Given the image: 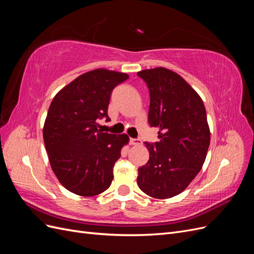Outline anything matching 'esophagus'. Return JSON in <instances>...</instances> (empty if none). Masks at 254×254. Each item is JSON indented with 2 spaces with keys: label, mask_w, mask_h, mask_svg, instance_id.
Listing matches in <instances>:
<instances>
[{
  "label": "esophagus",
  "mask_w": 254,
  "mask_h": 254,
  "mask_svg": "<svg viewBox=\"0 0 254 254\" xmlns=\"http://www.w3.org/2000/svg\"><path fill=\"white\" fill-rule=\"evenodd\" d=\"M130 144L131 145H141L142 144V141L140 139H130Z\"/></svg>",
  "instance_id": "obj_1"
}]
</instances>
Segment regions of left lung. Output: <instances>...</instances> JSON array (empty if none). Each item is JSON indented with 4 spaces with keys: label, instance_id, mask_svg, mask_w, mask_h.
I'll return each instance as SVG.
<instances>
[{
    "label": "left lung",
    "instance_id": "8db88e82",
    "mask_svg": "<svg viewBox=\"0 0 254 254\" xmlns=\"http://www.w3.org/2000/svg\"><path fill=\"white\" fill-rule=\"evenodd\" d=\"M149 90L148 123L159 142H145L149 160L136 182L145 194L165 199L180 194L200 172L210 145L202 99L180 75L165 67L137 72Z\"/></svg>",
    "mask_w": 254,
    "mask_h": 254
}]
</instances>
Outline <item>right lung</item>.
<instances>
[{
	"label": "right lung",
	"mask_w": 254,
	"mask_h": 254,
	"mask_svg": "<svg viewBox=\"0 0 254 254\" xmlns=\"http://www.w3.org/2000/svg\"><path fill=\"white\" fill-rule=\"evenodd\" d=\"M128 78L126 73L96 68L53 98L43 127L45 149L59 182L76 195H98L113 180V166L129 137L101 131L97 121L109 120L112 90Z\"/></svg>",
	"instance_id": "1"
}]
</instances>
